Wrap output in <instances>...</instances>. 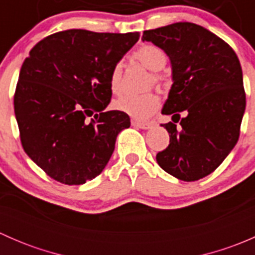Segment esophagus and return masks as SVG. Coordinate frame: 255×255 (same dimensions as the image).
<instances>
[{
	"label": "esophagus",
	"instance_id": "obj_1",
	"mask_svg": "<svg viewBox=\"0 0 255 255\" xmlns=\"http://www.w3.org/2000/svg\"><path fill=\"white\" fill-rule=\"evenodd\" d=\"M132 126L133 127L137 128H142V129H149L151 128V123L150 122H138V121H132Z\"/></svg>",
	"mask_w": 255,
	"mask_h": 255
}]
</instances>
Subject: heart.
I'll list each match as a JSON object with an SVG mask.
<instances>
[{"instance_id":"1","label":"heart","mask_w":255,"mask_h":255,"mask_svg":"<svg viewBox=\"0 0 255 255\" xmlns=\"http://www.w3.org/2000/svg\"><path fill=\"white\" fill-rule=\"evenodd\" d=\"M133 58L150 71L161 70L168 61L165 51L153 44H145L137 49L133 54ZM122 63H117L113 66L111 76H110V87L113 94H121L122 91ZM160 76L154 74L155 81H160ZM159 105H160V101L155 94L138 95V96L127 95L113 102L115 110L138 121H144L150 117L159 109Z\"/></svg>"}]
</instances>
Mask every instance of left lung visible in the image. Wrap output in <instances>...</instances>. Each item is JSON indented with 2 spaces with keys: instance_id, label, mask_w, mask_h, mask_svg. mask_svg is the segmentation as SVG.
<instances>
[{
  "instance_id": "left-lung-1",
  "label": "left lung",
  "mask_w": 255,
  "mask_h": 255,
  "mask_svg": "<svg viewBox=\"0 0 255 255\" xmlns=\"http://www.w3.org/2000/svg\"><path fill=\"white\" fill-rule=\"evenodd\" d=\"M142 40L163 49L171 65L173 85L161 110L171 115L173 122L161 125L170 143L156 161L179 180L202 179L238 142L246 94L237 54L206 28L189 22L144 30Z\"/></svg>"
}]
</instances>
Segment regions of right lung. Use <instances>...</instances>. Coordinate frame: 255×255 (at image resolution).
<instances>
[{
    "mask_svg": "<svg viewBox=\"0 0 255 255\" xmlns=\"http://www.w3.org/2000/svg\"><path fill=\"white\" fill-rule=\"evenodd\" d=\"M138 39V32L69 29L40 40L25 58L14 94L20 142L56 181L81 185L100 175L118 133L130 126L129 116L105 110L113 66Z\"/></svg>",
    "mask_w": 255,
    "mask_h": 255,
    "instance_id": "add662e5",
    "label": "right lung"
}]
</instances>
